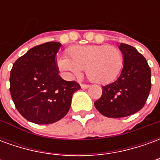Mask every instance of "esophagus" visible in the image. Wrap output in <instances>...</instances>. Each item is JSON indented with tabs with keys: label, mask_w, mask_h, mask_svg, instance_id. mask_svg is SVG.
<instances>
[{
	"label": "esophagus",
	"mask_w": 160,
	"mask_h": 160,
	"mask_svg": "<svg viewBox=\"0 0 160 160\" xmlns=\"http://www.w3.org/2000/svg\"><path fill=\"white\" fill-rule=\"evenodd\" d=\"M90 87L89 85H87V84H80V87L82 88V89H87L88 87Z\"/></svg>",
	"instance_id": "esophagus-1"
}]
</instances>
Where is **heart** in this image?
Wrapping results in <instances>:
<instances>
[{
  "label": "heart",
  "instance_id": "heart-1",
  "mask_svg": "<svg viewBox=\"0 0 160 160\" xmlns=\"http://www.w3.org/2000/svg\"><path fill=\"white\" fill-rule=\"evenodd\" d=\"M68 58L60 57L57 65L68 77L79 76L86 69L87 78L94 83H110L118 76L123 65V56L114 46H73L67 51Z\"/></svg>",
  "mask_w": 160,
  "mask_h": 160
}]
</instances>
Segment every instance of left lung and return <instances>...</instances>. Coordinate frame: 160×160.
Listing matches in <instances>:
<instances>
[{"label": "left lung", "mask_w": 160, "mask_h": 160, "mask_svg": "<svg viewBox=\"0 0 160 160\" xmlns=\"http://www.w3.org/2000/svg\"><path fill=\"white\" fill-rule=\"evenodd\" d=\"M123 68L118 80L102 87L94 105L104 117L125 118L142 109L151 90V69L144 56L133 46L121 42Z\"/></svg>", "instance_id": "obj_1"}]
</instances>
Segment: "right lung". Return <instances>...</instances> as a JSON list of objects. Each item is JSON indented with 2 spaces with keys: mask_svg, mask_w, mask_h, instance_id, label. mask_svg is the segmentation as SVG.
Segmentation results:
<instances>
[{
  "mask_svg": "<svg viewBox=\"0 0 160 160\" xmlns=\"http://www.w3.org/2000/svg\"><path fill=\"white\" fill-rule=\"evenodd\" d=\"M62 44L44 42L17 59L10 72V93L22 117L37 124H50L69 111L73 94L80 90L76 81L60 76L56 53Z\"/></svg>",
  "mask_w": 160,
  "mask_h": 160,
  "instance_id": "obj_1",
  "label": "right lung"
}]
</instances>
